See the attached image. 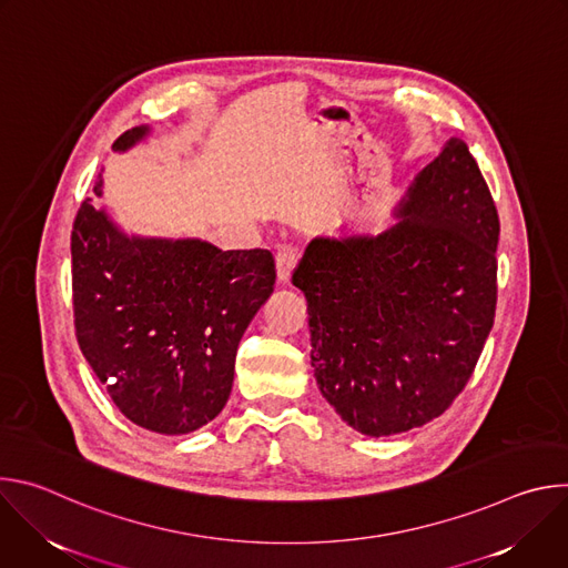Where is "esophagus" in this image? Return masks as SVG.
Returning <instances> with one entry per match:
<instances>
[{
  "mask_svg": "<svg viewBox=\"0 0 568 568\" xmlns=\"http://www.w3.org/2000/svg\"><path fill=\"white\" fill-rule=\"evenodd\" d=\"M298 263V256L292 247H281L276 252V278H278V285H287L290 278H292V272Z\"/></svg>",
  "mask_w": 568,
  "mask_h": 568,
  "instance_id": "34e87169",
  "label": "esophagus"
}]
</instances>
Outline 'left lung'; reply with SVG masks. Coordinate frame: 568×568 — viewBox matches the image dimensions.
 <instances>
[{"label":"left lung","mask_w":568,"mask_h":568,"mask_svg":"<svg viewBox=\"0 0 568 568\" xmlns=\"http://www.w3.org/2000/svg\"><path fill=\"white\" fill-rule=\"evenodd\" d=\"M382 233L316 235L292 276L307 303L312 368L355 432L438 418L495 323L499 215L460 136L414 178Z\"/></svg>","instance_id":"left-lung-1"}]
</instances>
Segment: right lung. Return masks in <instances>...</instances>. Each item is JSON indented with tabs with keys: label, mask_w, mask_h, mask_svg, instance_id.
Returning <instances> with one entry per match:
<instances>
[{
	"label": "right lung",
	"mask_w": 568,
	"mask_h": 568,
	"mask_svg": "<svg viewBox=\"0 0 568 568\" xmlns=\"http://www.w3.org/2000/svg\"><path fill=\"white\" fill-rule=\"evenodd\" d=\"M150 134L136 125L112 150L128 152ZM94 193L103 197L101 175ZM71 267L78 346L119 412L164 436L211 423L229 399L237 344L274 292L272 254L125 233L85 200Z\"/></svg>",
	"instance_id": "obj_1"
}]
</instances>
